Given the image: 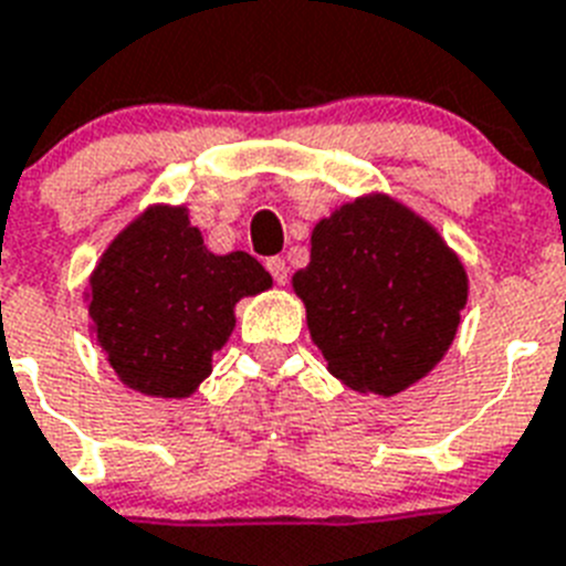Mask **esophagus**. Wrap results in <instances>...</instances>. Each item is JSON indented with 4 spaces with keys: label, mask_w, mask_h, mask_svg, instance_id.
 I'll return each instance as SVG.
<instances>
[{
    "label": "esophagus",
    "mask_w": 566,
    "mask_h": 566,
    "mask_svg": "<svg viewBox=\"0 0 566 566\" xmlns=\"http://www.w3.org/2000/svg\"><path fill=\"white\" fill-rule=\"evenodd\" d=\"M265 269L272 272V277H274V283H277V286H286L289 265H286V260H283V256H269V260H265Z\"/></svg>",
    "instance_id": "obj_1"
}]
</instances>
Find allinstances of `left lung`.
<instances>
[{"label":"left lung","instance_id":"1","mask_svg":"<svg viewBox=\"0 0 566 566\" xmlns=\"http://www.w3.org/2000/svg\"><path fill=\"white\" fill-rule=\"evenodd\" d=\"M292 289L326 370L356 394L390 399L451 349L469 272L428 219L370 190L317 219Z\"/></svg>","mask_w":566,"mask_h":566}]
</instances>
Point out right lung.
<instances>
[{
    "mask_svg": "<svg viewBox=\"0 0 566 566\" xmlns=\"http://www.w3.org/2000/svg\"><path fill=\"white\" fill-rule=\"evenodd\" d=\"M269 289L272 274L254 256L205 245L188 205L156 202L106 245L83 303L120 385L153 399H188L231 338L233 306Z\"/></svg>",
    "mask_w": 566,
    "mask_h": 566,
    "instance_id": "right-lung-1",
    "label": "right lung"
}]
</instances>
